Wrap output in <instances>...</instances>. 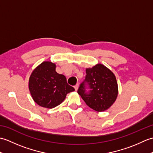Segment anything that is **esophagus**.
<instances>
[{
    "mask_svg": "<svg viewBox=\"0 0 153 153\" xmlns=\"http://www.w3.org/2000/svg\"><path fill=\"white\" fill-rule=\"evenodd\" d=\"M78 87H79V85H78V84H76V85L74 86V88H75V90H76V91H77V89H78Z\"/></svg>",
    "mask_w": 153,
    "mask_h": 153,
    "instance_id": "obj_1",
    "label": "esophagus"
}]
</instances>
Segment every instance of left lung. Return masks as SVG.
<instances>
[{"label":"left lung","instance_id":"obj_1","mask_svg":"<svg viewBox=\"0 0 153 153\" xmlns=\"http://www.w3.org/2000/svg\"><path fill=\"white\" fill-rule=\"evenodd\" d=\"M86 76L77 93L91 108L105 111L115 102L118 96V83L111 71L102 64H97L85 70Z\"/></svg>","mask_w":153,"mask_h":153}]
</instances>
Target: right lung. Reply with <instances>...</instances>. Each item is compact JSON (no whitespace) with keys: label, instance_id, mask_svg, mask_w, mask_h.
Returning <instances> with one entry per match:
<instances>
[{"label":"right lung","instance_id":"right-lung-1","mask_svg":"<svg viewBox=\"0 0 153 153\" xmlns=\"http://www.w3.org/2000/svg\"><path fill=\"white\" fill-rule=\"evenodd\" d=\"M29 89L34 101L47 108L60 105L67 94L75 90L67 83L64 75L56 72V65L51 62H44L33 71Z\"/></svg>","mask_w":153,"mask_h":153}]
</instances>
